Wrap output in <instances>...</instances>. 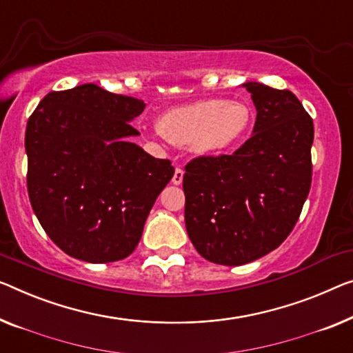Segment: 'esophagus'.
<instances>
[{
	"instance_id": "34e87169",
	"label": "esophagus",
	"mask_w": 353,
	"mask_h": 353,
	"mask_svg": "<svg viewBox=\"0 0 353 353\" xmlns=\"http://www.w3.org/2000/svg\"><path fill=\"white\" fill-rule=\"evenodd\" d=\"M182 181H183V171L181 168H176L174 176H172V183H174V185H181Z\"/></svg>"
}]
</instances>
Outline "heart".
I'll use <instances>...</instances> for the list:
<instances>
[{
	"label": "heart",
	"mask_w": 353,
	"mask_h": 353,
	"mask_svg": "<svg viewBox=\"0 0 353 353\" xmlns=\"http://www.w3.org/2000/svg\"><path fill=\"white\" fill-rule=\"evenodd\" d=\"M250 109L244 103L210 98L171 108L159 119L163 138L199 155H217L234 149L250 128Z\"/></svg>",
	"instance_id": "heart-1"
}]
</instances>
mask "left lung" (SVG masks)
I'll return each mask as SVG.
<instances>
[{"mask_svg":"<svg viewBox=\"0 0 353 353\" xmlns=\"http://www.w3.org/2000/svg\"><path fill=\"white\" fill-rule=\"evenodd\" d=\"M256 109L254 134L233 155L201 157L183 174L185 228L204 259L255 261L281 245L311 188L314 123L288 90L245 82Z\"/></svg>","mask_w":353,"mask_h":353,"instance_id":"obj_1","label":"left lung"}]
</instances>
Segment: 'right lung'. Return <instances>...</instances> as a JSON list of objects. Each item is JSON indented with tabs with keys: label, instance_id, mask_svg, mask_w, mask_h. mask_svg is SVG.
Returning <instances> with one entry per match:
<instances>
[{
	"label": "right lung",
	"instance_id": "add662e5",
	"mask_svg": "<svg viewBox=\"0 0 353 353\" xmlns=\"http://www.w3.org/2000/svg\"><path fill=\"white\" fill-rule=\"evenodd\" d=\"M145 103L94 83L50 92L28 119L30 203L47 236L72 259L110 263L136 249L155 199L174 176L147 154L130 123Z\"/></svg>",
	"mask_w": 353,
	"mask_h": 353
}]
</instances>
